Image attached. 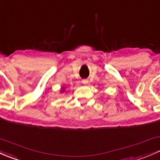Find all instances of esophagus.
I'll list each match as a JSON object with an SVG mask.
<instances>
[{"label": "esophagus", "mask_w": 160, "mask_h": 160, "mask_svg": "<svg viewBox=\"0 0 160 160\" xmlns=\"http://www.w3.org/2000/svg\"><path fill=\"white\" fill-rule=\"evenodd\" d=\"M88 80H87V79H83V80H82V83H83V84H88Z\"/></svg>", "instance_id": "1"}]
</instances>
